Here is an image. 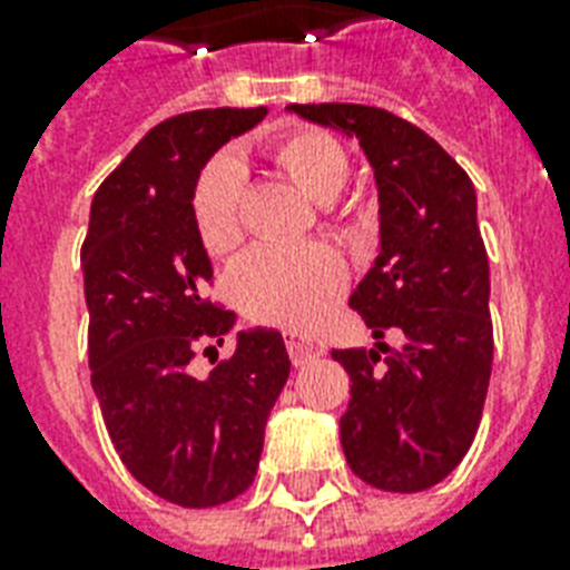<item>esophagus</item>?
<instances>
[{
    "mask_svg": "<svg viewBox=\"0 0 570 570\" xmlns=\"http://www.w3.org/2000/svg\"><path fill=\"white\" fill-rule=\"evenodd\" d=\"M286 352L293 357V364H304L311 357L325 355V343L316 337H307V334H298V331H286Z\"/></svg>",
    "mask_w": 570,
    "mask_h": 570,
    "instance_id": "obj_1",
    "label": "esophagus"
}]
</instances>
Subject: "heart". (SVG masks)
Here are the masks:
<instances>
[{"label": "heart", "instance_id": "heart-1", "mask_svg": "<svg viewBox=\"0 0 570 570\" xmlns=\"http://www.w3.org/2000/svg\"><path fill=\"white\" fill-rule=\"evenodd\" d=\"M275 163L320 206L346 189L352 163L337 138L298 129L275 145ZM245 168L236 156L206 165L195 189V224L213 254H227L242 239ZM233 289L248 316L281 328H311L346 289V263L328 245H259L233 272Z\"/></svg>", "mask_w": 570, "mask_h": 570}]
</instances>
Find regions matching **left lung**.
<instances>
[{
  "instance_id": "1",
  "label": "left lung",
  "mask_w": 570,
  "mask_h": 570,
  "mask_svg": "<svg viewBox=\"0 0 570 570\" xmlns=\"http://www.w3.org/2000/svg\"><path fill=\"white\" fill-rule=\"evenodd\" d=\"M355 138L379 191V257L348 298L370 348H334L352 379L340 416L348 468L381 491H425L459 468L482 420L494 331L476 189L414 124L373 106H286ZM393 327L400 348L383 334Z\"/></svg>"
}]
</instances>
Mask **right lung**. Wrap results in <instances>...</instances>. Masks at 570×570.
Returning a JSON list of instances; mask_svg holds the SVG:
<instances>
[{"label":"right lung","mask_w":570,"mask_h":570,"mask_svg":"<svg viewBox=\"0 0 570 570\" xmlns=\"http://www.w3.org/2000/svg\"><path fill=\"white\" fill-rule=\"evenodd\" d=\"M266 115L204 109L150 129L94 195L82 245L91 384L109 438L147 491L186 509L230 503L254 482L289 375L275 328L236 331L233 357L206 379L189 370L195 343L222 346L236 325L204 298L213 263L191 209L197 180Z\"/></svg>","instance_id":"add662e5"}]
</instances>
